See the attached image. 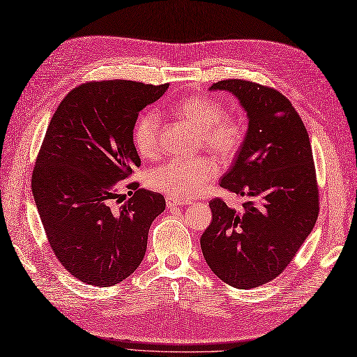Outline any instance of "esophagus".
<instances>
[{"instance_id": "esophagus-1", "label": "esophagus", "mask_w": 357, "mask_h": 357, "mask_svg": "<svg viewBox=\"0 0 357 357\" xmlns=\"http://www.w3.org/2000/svg\"><path fill=\"white\" fill-rule=\"evenodd\" d=\"M188 204H190V201L176 198V197H167V207L168 208H174V207H180V206H188Z\"/></svg>"}]
</instances>
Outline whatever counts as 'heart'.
Listing matches in <instances>:
<instances>
[{"label":"heart","mask_w":357,"mask_h":357,"mask_svg":"<svg viewBox=\"0 0 357 357\" xmlns=\"http://www.w3.org/2000/svg\"><path fill=\"white\" fill-rule=\"evenodd\" d=\"M177 114L199 132V141L218 159L236 156L245 141L243 123L231 115L218 100L207 96L183 99ZM135 149L144 158H155L160 150V120L156 111L144 112L133 126ZM218 176L213 160L207 158L174 159L151 169L149 181L153 189L176 198H194Z\"/></svg>","instance_id":"b5f03b06"}]
</instances>
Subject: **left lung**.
Returning a JSON list of instances; mask_svg holds the SVG:
<instances>
[{
	"mask_svg": "<svg viewBox=\"0 0 357 357\" xmlns=\"http://www.w3.org/2000/svg\"><path fill=\"white\" fill-rule=\"evenodd\" d=\"M210 90L233 93L248 132L220 186L249 201L240 211L215 198L213 220L201 236L208 267L231 287L248 290L281 275L319 218V186L310 137L284 94L243 79Z\"/></svg>",
	"mask_w": 357,
	"mask_h": 357,
	"instance_id": "left-lung-1",
	"label": "left lung"
}]
</instances>
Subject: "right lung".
<instances>
[{"mask_svg":"<svg viewBox=\"0 0 357 357\" xmlns=\"http://www.w3.org/2000/svg\"><path fill=\"white\" fill-rule=\"evenodd\" d=\"M168 84L85 82L56 108L34 165L31 189L45 233L67 272L94 287L129 278L147 249L165 198L121 180L141 165L133 144L138 114Z\"/></svg>","mask_w":357,"mask_h":357,"instance_id":"add662e5","label":"right lung"}]
</instances>
